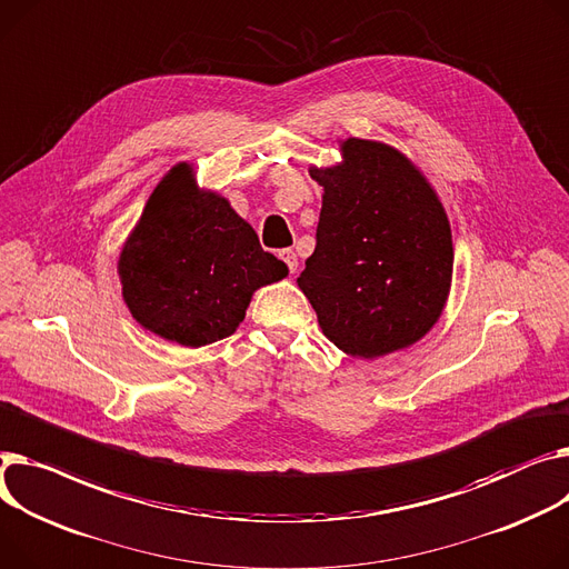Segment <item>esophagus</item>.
<instances>
[{
	"label": "esophagus",
	"instance_id": "34e87169",
	"mask_svg": "<svg viewBox=\"0 0 569 569\" xmlns=\"http://www.w3.org/2000/svg\"><path fill=\"white\" fill-rule=\"evenodd\" d=\"M279 256H281V260L288 264L290 274H292V272H297V264H299V260H297V253H295L292 249H283Z\"/></svg>",
	"mask_w": 569,
	"mask_h": 569
}]
</instances>
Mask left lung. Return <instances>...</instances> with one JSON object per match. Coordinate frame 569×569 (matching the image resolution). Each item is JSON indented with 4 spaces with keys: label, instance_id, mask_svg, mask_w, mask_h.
I'll return each instance as SVG.
<instances>
[{
    "label": "left lung",
    "instance_id": "left-lung-1",
    "mask_svg": "<svg viewBox=\"0 0 569 569\" xmlns=\"http://www.w3.org/2000/svg\"><path fill=\"white\" fill-rule=\"evenodd\" d=\"M340 150V164L311 167L325 194L297 286L338 350L375 359L409 348L439 320L452 277L450 223L400 150L355 137Z\"/></svg>",
    "mask_w": 569,
    "mask_h": 569
}]
</instances>
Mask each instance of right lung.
<instances>
[{
    "label": "right lung",
    "instance_id": "1",
    "mask_svg": "<svg viewBox=\"0 0 569 569\" xmlns=\"http://www.w3.org/2000/svg\"><path fill=\"white\" fill-rule=\"evenodd\" d=\"M132 318L173 343L201 348L231 336L251 295L288 277L256 231L192 164H176L153 189L119 258Z\"/></svg>",
    "mask_w": 569,
    "mask_h": 569
}]
</instances>
